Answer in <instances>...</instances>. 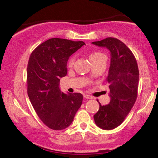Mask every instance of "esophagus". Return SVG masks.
<instances>
[{"label": "esophagus", "mask_w": 158, "mask_h": 158, "mask_svg": "<svg viewBox=\"0 0 158 158\" xmlns=\"http://www.w3.org/2000/svg\"><path fill=\"white\" fill-rule=\"evenodd\" d=\"M84 98H86V99H93V98H94L92 96H89V95H87V94L84 95Z\"/></svg>", "instance_id": "obj_1"}]
</instances>
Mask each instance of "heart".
Masks as SVG:
<instances>
[{
    "label": "heart",
    "mask_w": 158,
    "mask_h": 158,
    "mask_svg": "<svg viewBox=\"0 0 158 158\" xmlns=\"http://www.w3.org/2000/svg\"><path fill=\"white\" fill-rule=\"evenodd\" d=\"M103 57H106L103 53L99 52H94L90 53V55H89V59L90 60V62H94L95 61H96V60L101 59V58ZM74 61H75V57H71L68 60V65L72 66L73 63H74Z\"/></svg>",
    "instance_id": "heart-1"
}]
</instances>
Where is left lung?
Masks as SVG:
<instances>
[{"instance_id": "8db88e82", "label": "left lung", "mask_w": 158, "mask_h": 158, "mask_svg": "<svg viewBox=\"0 0 158 158\" xmlns=\"http://www.w3.org/2000/svg\"><path fill=\"white\" fill-rule=\"evenodd\" d=\"M92 44L110 51L111 63L106 82L109 85L111 100L108 105L99 103V109L94 118L98 127L111 130L124 122L137 100V62L130 49L118 39L108 37Z\"/></svg>"}]
</instances>
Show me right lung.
<instances>
[{
	"mask_svg": "<svg viewBox=\"0 0 158 158\" xmlns=\"http://www.w3.org/2000/svg\"><path fill=\"white\" fill-rule=\"evenodd\" d=\"M85 44L52 38L36 47L27 65V93L36 113L43 123L54 130L68 127L81 107L83 95L64 94L60 78L68 73L69 57Z\"/></svg>",
	"mask_w": 158,
	"mask_h": 158,
	"instance_id": "obj_1",
	"label": "right lung"
}]
</instances>
